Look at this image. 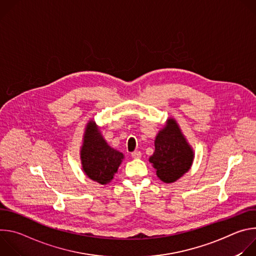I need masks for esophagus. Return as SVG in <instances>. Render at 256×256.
I'll return each mask as SVG.
<instances>
[{
	"mask_svg": "<svg viewBox=\"0 0 256 256\" xmlns=\"http://www.w3.org/2000/svg\"><path fill=\"white\" fill-rule=\"evenodd\" d=\"M132 157L134 159H140V158L142 157V154H140V152H138V151H134V152L132 153Z\"/></svg>",
	"mask_w": 256,
	"mask_h": 256,
	"instance_id": "obj_1",
	"label": "esophagus"
}]
</instances>
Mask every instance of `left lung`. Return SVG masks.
I'll use <instances>...</instances> for the list:
<instances>
[{"label": "left lung", "mask_w": 256, "mask_h": 256, "mask_svg": "<svg viewBox=\"0 0 256 256\" xmlns=\"http://www.w3.org/2000/svg\"><path fill=\"white\" fill-rule=\"evenodd\" d=\"M154 144L155 152L149 161L161 181L173 184L190 169L194 152L174 118L166 120Z\"/></svg>", "instance_id": "1"}]
</instances>
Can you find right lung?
<instances>
[{"label":"right lung","mask_w":256,"mask_h":256,"mask_svg":"<svg viewBox=\"0 0 256 256\" xmlns=\"http://www.w3.org/2000/svg\"><path fill=\"white\" fill-rule=\"evenodd\" d=\"M80 159L84 173L91 180L105 186L114 179L124 155L107 144L100 126L90 120L84 130Z\"/></svg>","instance_id":"add662e5"}]
</instances>
